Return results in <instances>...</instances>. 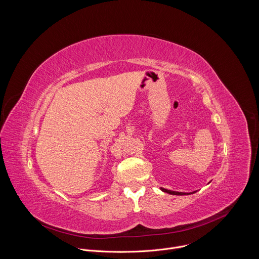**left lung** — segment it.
Segmentation results:
<instances>
[{"mask_svg":"<svg viewBox=\"0 0 259 259\" xmlns=\"http://www.w3.org/2000/svg\"><path fill=\"white\" fill-rule=\"evenodd\" d=\"M161 191L164 192V193H167L169 195H175V196H186V195H192V194H195L197 193V191L195 192H192V193H182V192H174V191H170V190H167V189H163L161 188Z\"/></svg>","mask_w":259,"mask_h":259,"instance_id":"8db88e82","label":"left lung"}]
</instances>
